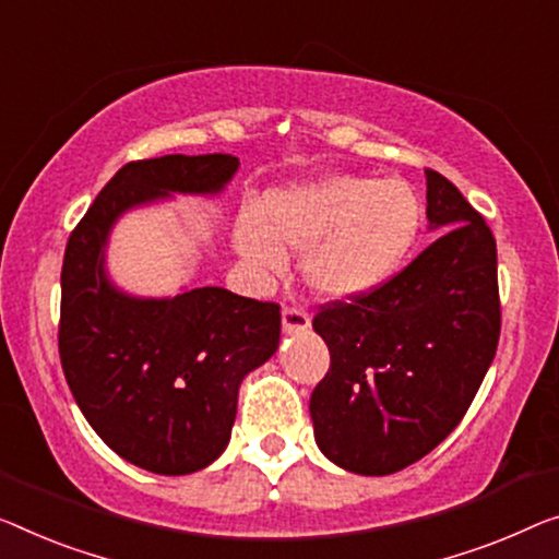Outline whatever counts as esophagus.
Wrapping results in <instances>:
<instances>
[{
  "mask_svg": "<svg viewBox=\"0 0 559 559\" xmlns=\"http://www.w3.org/2000/svg\"><path fill=\"white\" fill-rule=\"evenodd\" d=\"M281 319H283V331L286 333H301L311 326V316H308L301 306H283Z\"/></svg>",
  "mask_w": 559,
  "mask_h": 559,
  "instance_id": "34e87169",
  "label": "esophagus"
}]
</instances>
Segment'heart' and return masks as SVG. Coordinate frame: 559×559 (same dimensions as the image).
<instances>
[{
  "label": "heart",
  "mask_w": 559,
  "mask_h": 559,
  "mask_svg": "<svg viewBox=\"0 0 559 559\" xmlns=\"http://www.w3.org/2000/svg\"><path fill=\"white\" fill-rule=\"evenodd\" d=\"M421 228V203L402 180L356 175L294 182L265 193L236 228L240 255L265 278L304 253V276L331 301L366 296L394 276Z\"/></svg>",
  "instance_id": "b5f03b06"
}]
</instances>
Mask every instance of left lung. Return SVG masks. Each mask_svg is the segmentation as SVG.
Listing matches in <instances>:
<instances>
[{"label": "left lung", "mask_w": 559, "mask_h": 559, "mask_svg": "<svg viewBox=\"0 0 559 559\" xmlns=\"http://www.w3.org/2000/svg\"><path fill=\"white\" fill-rule=\"evenodd\" d=\"M424 175L441 236L384 286L313 316L331 354L308 406L316 444L366 477L404 469L452 435L502 329L492 230L444 175Z\"/></svg>", "instance_id": "8db88e82"}]
</instances>
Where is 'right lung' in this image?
<instances>
[{"label":"right lung","mask_w":559,"mask_h":559,"mask_svg":"<svg viewBox=\"0 0 559 559\" xmlns=\"http://www.w3.org/2000/svg\"><path fill=\"white\" fill-rule=\"evenodd\" d=\"M238 165L223 153L122 165L64 248L57 338L67 384L99 439L155 474L198 472L223 454L240 381L278 348L281 306L218 286L122 294L105 273L107 236L130 207L221 193Z\"/></svg>","instance_id":"add662e5"}]
</instances>
